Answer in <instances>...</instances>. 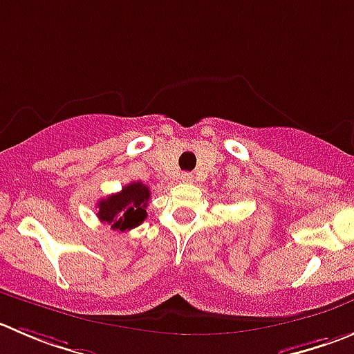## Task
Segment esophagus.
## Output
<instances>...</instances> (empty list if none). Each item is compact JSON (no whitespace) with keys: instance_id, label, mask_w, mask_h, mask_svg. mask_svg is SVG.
Returning <instances> with one entry per match:
<instances>
[{"instance_id":"obj_1","label":"esophagus","mask_w":354,"mask_h":354,"mask_svg":"<svg viewBox=\"0 0 354 354\" xmlns=\"http://www.w3.org/2000/svg\"><path fill=\"white\" fill-rule=\"evenodd\" d=\"M193 179H194V175L189 174V171H184V174L180 175V180H183V183H193Z\"/></svg>"}]
</instances>
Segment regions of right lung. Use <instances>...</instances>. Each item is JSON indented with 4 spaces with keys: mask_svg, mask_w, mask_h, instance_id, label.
<instances>
[{
    "mask_svg": "<svg viewBox=\"0 0 354 354\" xmlns=\"http://www.w3.org/2000/svg\"><path fill=\"white\" fill-rule=\"evenodd\" d=\"M149 198V187L142 183H132L124 186L120 193L102 198L97 203V217L104 224H109L111 230H133L147 217L146 208Z\"/></svg>",
    "mask_w": 354,
    "mask_h": 354,
    "instance_id": "1",
    "label": "right lung"
}]
</instances>
